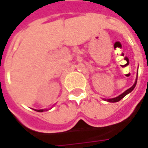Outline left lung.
I'll return each instance as SVG.
<instances>
[{"instance_id":"left-lung-1","label":"left lung","mask_w":148,"mask_h":148,"mask_svg":"<svg viewBox=\"0 0 148 148\" xmlns=\"http://www.w3.org/2000/svg\"><path fill=\"white\" fill-rule=\"evenodd\" d=\"M137 81H138V77H137V79H136V82H135V83L134 84V86H132V87H130L129 89H128L127 90H125L123 94H121L120 95H119V96H117V97H115V98H113V99H106L107 101H109V102H112V103H114V102H118V101H119V100H121V99L126 95H128V93H130L134 89V87L136 86V84H137Z\"/></svg>"}]
</instances>
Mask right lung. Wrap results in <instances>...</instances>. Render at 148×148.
<instances>
[{
	"mask_svg": "<svg viewBox=\"0 0 148 148\" xmlns=\"http://www.w3.org/2000/svg\"><path fill=\"white\" fill-rule=\"evenodd\" d=\"M38 111V112H43V111H44L43 110H36Z\"/></svg>",
	"mask_w": 148,
	"mask_h": 148,
	"instance_id": "right-lung-1",
	"label": "right lung"
}]
</instances>
